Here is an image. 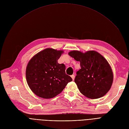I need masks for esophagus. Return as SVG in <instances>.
Here are the masks:
<instances>
[{
	"mask_svg": "<svg viewBox=\"0 0 129 129\" xmlns=\"http://www.w3.org/2000/svg\"><path fill=\"white\" fill-rule=\"evenodd\" d=\"M71 78H72V79H73V80H74L75 79V75H71Z\"/></svg>",
	"mask_w": 129,
	"mask_h": 129,
	"instance_id": "34e87169",
	"label": "esophagus"
}]
</instances>
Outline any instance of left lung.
I'll list each match as a JSON object with an SVG mask.
<instances>
[{
	"mask_svg": "<svg viewBox=\"0 0 129 129\" xmlns=\"http://www.w3.org/2000/svg\"><path fill=\"white\" fill-rule=\"evenodd\" d=\"M68 54L80 62L81 69L77 72L75 82L81 93L91 99L104 96L113 80V72L107 60L95 51L84 53L72 51Z\"/></svg>",
	"mask_w": 129,
	"mask_h": 129,
	"instance_id": "1",
	"label": "left lung"
}]
</instances>
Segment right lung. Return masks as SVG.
Instances as JSON below:
<instances>
[{"label":"right lung","mask_w":129,"mask_h":129,"mask_svg":"<svg viewBox=\"0 0 129 129\" xmlns=\"http://www.w3.org/2000/svg\"><path fill=\"white\" fill-rule=\"evenodd\" d=\"M63 52L48 48L35 55L29 61L26 70L27 82L39 97L52 99L73 80L66 74L65 65L58 63Z\"/></svg>","instance_id":"obj_1"}]
</instances>
